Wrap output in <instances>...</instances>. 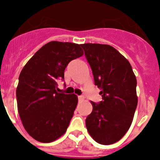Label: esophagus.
I'll use <instances>...</instances> for the list:
<instances>
[{
	"instance_id": "34e87169",
	"label": "esophagus",
	"mask_w": 160,
	"mask_h": 160,
	"mask_svg": "<svg viewBox=\"0 0 160 160\" xmlns=\"http://www.w3.org/2000/svg\"><path fill=\"white\" fill-rule=\"evenodd\" d=\"M78 100L79 101H83V96H78Z\"/></svg>"
}]
</instances>
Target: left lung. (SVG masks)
Wrapping results in <instances>:
<instances>
[{
    "mask_svg": "<svg viewBox=\"0 0 160 160\" xmlns=\"http://www.w3.org/2000/svg\"><path fill=\"white\" fill-rule=\"evenodd\" d=\"M93 72L102 101H90L86 118L90 136L101 145L117 142L129 129L138 104L137 80L128 60L109 45H80Z\"/></svg>",
    "mask_w": 160,
    "mask_h": 160,
    "instance_id": "1",
    "label": "left lung"
}]
</instances>
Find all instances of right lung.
Listing matches in <instances>:
<instances>
[{
    "mask_svg": "<svg viewBox=\"0 0 160 160\" xmlns=\"http://www.w3.org/2000/svg\"><path fill=\"white\" fill-rule=\"evenodd\" d=\"M83 55L80 45L49 42L22 69L16 90L18 111L25 129L37 141H55L68 128L78 98L58 93L57 80H63L69 62Z\"/></svg>",
    "mask_w": 160,
    "mask_h": 160,
    "instance_id": "add662e5",
    "label": "right lung"
}]
</instances>
